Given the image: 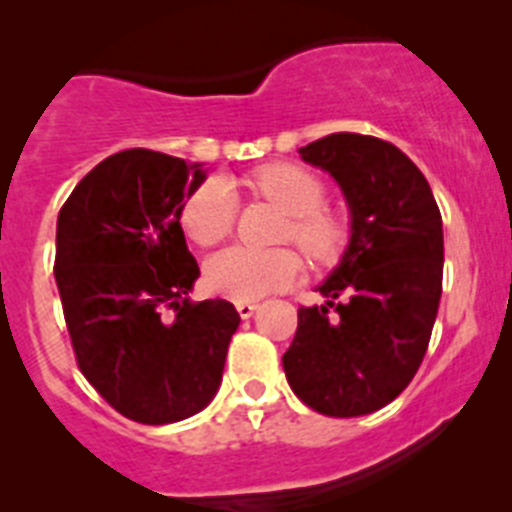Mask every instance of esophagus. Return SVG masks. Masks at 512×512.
Segmentation results:
<instances>
[{
    "mask_svg": "<svg viewBox=\"0 0 512 512\" xmlns=\"http://www.w3.org/2000/svg\"><path fill=\"white\" fill-rule=\"evenodd\" d=\"M256 302H235V310H238V315H241V318H251L253 312H256Z\"/></svg>",
    "mask_w": 512,
    "mask_h": 512,
    "instance_id": "obj_1",
    "label": "esophagus"
}]
</instances>
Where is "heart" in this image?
<instances>
[{
	"mask_svg": "<svg viewBox=\"0 0 512 512\" xmlns=\"http://www.w3.org/2000/svg\"><path fill=\"white\" fill-rule=\"evenodd\" d=\"M253 187L292 215L284 238L295 241L312 261L328 264L343 251L346 225L323 210L325 187L318 176L295 164H271L253 174ZM235 217V192L225 179L212 176L184 202L182 228L197 246H217L233 233ZM300 271L302 261L292 248L230 246L207 261L205 284L215 295L248 302L292 287Z\"/></svg>",
	"mask_w": 512,
	"mask_h": 512,
	"instance_id": "obj_1",
	"label": "heart"
}]
</instances>
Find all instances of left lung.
<instances>
[{
    "label": "left lung",
    "mask_w": 512,
    "mask_h": 512,
    "mask_svg": "<svg viewBox=\"0 0 512 512\" xmlns=\"http://www.w3.org/2000/svg\"><path fill=\"white\" fill-rule=\"evenodd\" d=\"M351 210V241L320 284L325 305L297 310L284 374L307 408L356 418L390 405L418 372L436 323L443 228L433 192L397 146L333 133L300 148Z\"/></svg>",
    "instance_id": "left-lung-1"
}]
</instances>
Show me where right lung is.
<instances>
[{
	"instance_id": "add662e5",
	"label": "right lung",
	"mask_w": 512,
	"mask_h": 512,
	"mask_svg": "<svg viewBox=\"0 0 512 512\" xmlns=\"http://www.w3.org/2000/svg\"><path fill=\"white\" fill-rule=\"evenodd\" d=\"M205 176L202 164L130 148L94 166L58 212L53 274L76 364L135 423L207 408L241 323L228 300L187 297L200 266L179 217Z\"/></svg>"
}]
</instances>
